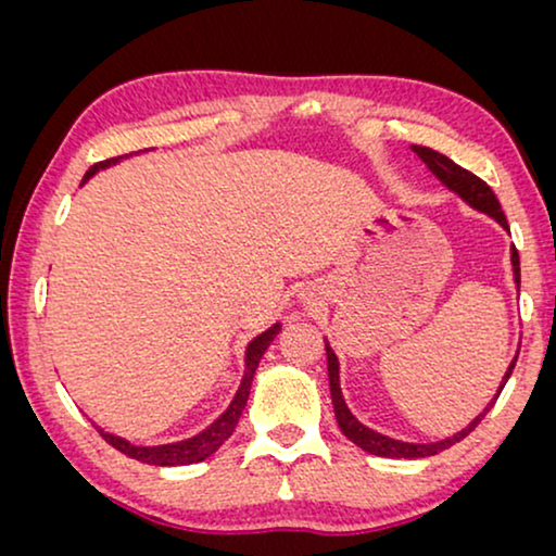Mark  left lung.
Here are the masks:
<instances>
[{
    "instance_id": "obj_1",
    "label": "left lung",
    "mask_w": 556,
    "mask_h": 556,
    "mask_svg": "<svg viewBox=\"0 0 556 556\" xmlns=\"http://www.w3.org/2000/svg\"><path fill=\"white\" fill-rule=\"evenodd\" d=\"M413 151L417 156L422 159L425 164H428V169L435 174V177L443 181L447 189H453L455 194H460L463 200H466L470 207L485 212V215H491L493 219L501 227H506L508 230V223H506V215L504 210H501V204L496 200V194H493V189L485 185L481 177H476V174H470L468 169H463L453 162V159H447L443 154H438V151H432L428 147H413ZM511 265H514V278L516 283H521V273H519V250H511ZM516 359H519V354H516ZM516 359L511 362V367H508L504 382L498 387V394L504 390V384L508 382V377H511V371L516 367ZM326 362H329V387H331V402H333V415H337V422L344 435L352 440L354 445H359L362 451H367L371 455H379V458H428V455H438L447 451V447L460 443L463 438H468L470 432L478 428V422L483 420L485 413L493 407V402L489 407L483 409V415H478L473 422L468 425V428H463L460 432H455L453 438H445V440H438V443H402V440H394V438H387L382 432H375L369 430L367 425H362L356 417L349 413L344 397H341V387H339V359L337 354H333V349L329 346V341H326ZM498 394L493 400H498Z\"/></svg>"
}]
</instances>
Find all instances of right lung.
<instances>
[{
    "mask_svg": "<svg viewBox=\"0 0 556 556\" xmlns=\"http://www.w3.org/2000/svg\"><path fill=\"white\" fill-rule=\"evenodd\" d=\"M116 162H118V159H105V162L90 166V169L86 172V179L93 177L98 169H105V166H111V164H116ZM86 179H83V181H86ZM278 331H280V324H273L268 331H263L261 337H255L253 341H250L248 352H245V377H242L238 394H235V400L230 402V407H227L225 413L219 415L217 420L212 422L207 430L200 432V435H194V438H189V440H181V443H172V445L139 447V445H131L124 438L111 435V432H103L101 428H98V432H101V438L105 440V443L116 447L118 453H124V455H128V458H134V460L149 463V466L169 468V466H192V463H202L204 458H210V455L215 453L217 447L223 445L225 440L235 432V425H238L242 409H245V405H248L250 384H253L257 364H261L265 349L270 346V341L278 337Z\"/></svg>",
    "mask_w": 556,
    "mask_h": 556,
    "instance_id": "right-lung-1",
    "label": "right lung"
}]
</instances>
